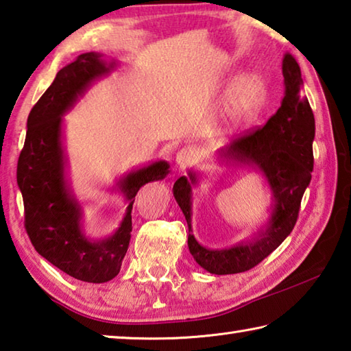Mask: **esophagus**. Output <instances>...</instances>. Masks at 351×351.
<instances>
[{"mask_svg": "<svg viewBox=\"0 0 351 351\" xmlns=\"http://www.w3.org/2000/svg\"><path fill=\"white\" fill-rule=\"evenodd\" d=\"M193 150L189 147H182L180 152L176 154V167L180 169L181 171L186 170L190 164L193 161Z\"/></svg>", "mask_w": 351, "mask_h": 351, "instance_id": "obj_1", "label": "esophagus"}]
</instances>
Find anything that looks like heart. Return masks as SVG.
I'll use <instances>...</instances> for the list:
<instances>
[{"label":"heart","instance_id":"b5f03b06","mask_svg":"<svg viewBox=\"0 0 351 351\" xmlns=\"http://www.w3.org/2000/svg\"><path fill=\"white\" fill-rule=\"evenodd\" d=\"M267 99L264 80L256 73L242 75L228 88L224 103V118L228 125L252 124L263 110Z\"/></svg>","mask_w":351,"mask_h":351}]
</instances>
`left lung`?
Returning <instances> with one entry per match:
<instances>
[{"label": "left lung", "mask_w": 351, "mask_h": 351, "mask_svg": "<svg viewBox=\"0 0 351 351\" xmlns=\"http://www.w3.org/2000/svg\"><path fill=\"white\" fill-rule=\"evenodd\" d=\"M284 98L281 107L265 125L248 130L234 139L219 156L234 164L250 165L265 176L273 193V212L264 230L252 241L212 250L202 247L192 233V186L196 175L181 176L173 195L189 226V250L202 269L215 275H233L253 269L276 250L291 233L301 208V199L313 171L315 117L302 93L301 69L290 53L282 60Z\"/></svg>", "instance_id": "8db88e82"}]
</instances>
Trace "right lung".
Masks as SVG:
<instances>
[{
	"instance_id": "obj_1",
	"label": "right lung",
	"mask_w": 351,
	"mask_h": 351,
	"mask_svg": "<svg viewBox=\"0 0 351 351\" xmlns=\"http://www.w3.org/2000/svg\"><path fill=\"white\" fill-rule=\"evenodd\" d=\"M113 67L114 62L107 64L101 53L88 52L56 73L29 113L16 167L24 201V227L32 245L69 276L93 284L110 281L119 273L132 237V207L138 190L170 173V165L158 161L121 178L117 186L129 206L118 230L106 239H90L82 232L81 206L70 192L64 175L62 114L72 109L95 80Z\"/></svg>"
}]
</instances>
